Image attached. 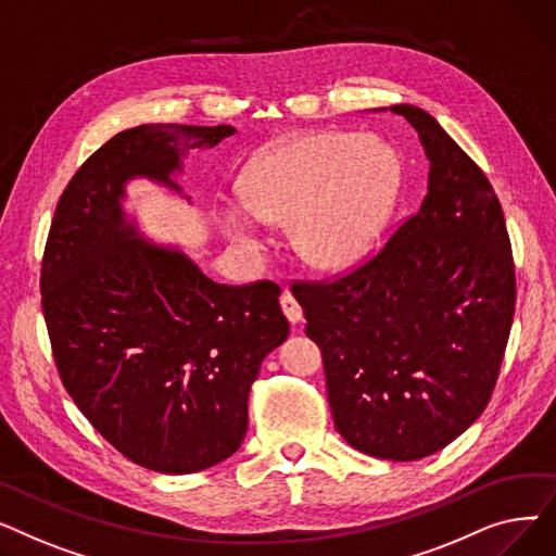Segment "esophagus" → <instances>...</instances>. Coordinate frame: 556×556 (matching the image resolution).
I'll list each match as a JSON object with an SVG mask.
<instances>
[{
  "label": "esophagus",
  "mask_w": 556,
  "mask_h": 556,
  "mask_svg": "<svg viewBox=\"0 0 556 556\" xmlns=\"http://www.w3.org/2000/svg\"><path fill=\"white\" fill-rule=\"evenodd\" d=\"M281 308H283V313H286V317H288V323H293V325L302 323L304 311H302L300 302L293 298V293H290V290H283V295H281Z\"/></svg>",
  "instance_id": "esophagus-1"
}]
</instances>
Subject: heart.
I'll return each mask as SVG.
<instances>
[{
    "label": "heart",
    "mask_w": 556,
    "mask_h": 556,
    "mask_svg": "<svg viewBox=\"0 0 556 556\" xmlns=\"http://www.w3.org/2000/svg\"><path fill=\"white\" fill-rule=\"evenodd\" d=\"M399 175V157L381 139L304 135L243 173V202H223L218 223L248 254L266 248L258 220L286 225L290 248L311 268L344 270L365 254L390 212Z\"/></svg>",
    "instance_id": "heart-1"
}]
</instances>
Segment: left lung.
<instances>
[{"instance_id": "1", "label": "left lung", "mask_w": 556, "mask_h": 556, "mask_svg": "<svg viewBox=\"0 0 556 556\" xmlns=\"http://www.w3.org/2000/svg\"><path fill=\"white\" fill-rule=\"evenodd\" d=\"M428 193L383 250L336 281H298L336 430L356 451L413 462L448 446L486 407L516 304L503 207L482 168L415 105Z\"/></svg>"}]
</instances>
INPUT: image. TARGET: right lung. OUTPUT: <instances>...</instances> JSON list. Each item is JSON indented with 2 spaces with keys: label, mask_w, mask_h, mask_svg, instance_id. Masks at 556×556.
<instances>
[{
  "label": "right lung",
  "mask_w": 556,
  "mask_h": 556,
  "mask_svg": "<svg viewBox=\"0 0 556 556\" xmlns=\"http://www.w3.org/2000/svg\"><path fill=\"white\" fill-rule=\"evenodd\" d=\"M231 126H137L87 160L51 220L40 290L63 386L105 440L157 473L237 453L258 367L288 338L275 281L216 283L178 248L143 241L126 182L173 180ZM189 200V195H185Z\"/></svg>",
  "instance_id": "obj_1"
}]
</instances>
